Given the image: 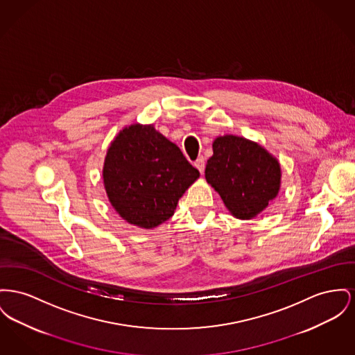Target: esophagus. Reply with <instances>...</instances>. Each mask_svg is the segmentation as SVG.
<instances>
[{
	"label": "esophagus",
	"instance_id": "obj_1",
	"mask_svg": "<svg viewBox=\"0 0 355 355\" xmlns=\"http://www.w3.org/2000/svg\"><path fill=\"white\" fill-rule=\"evenodd\" d=\"M194 166L197 167V168L200 170V173L202 174V173H204V170H205V161H204V158H202V157H200V158L194 162Z\"/></svg>",
	"mask_w": 355,
	"mask_h": 355
}]
</instances>
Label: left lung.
I'll use <instances>...</instances> for the list:
<instances>
[{
	"label": "left lung",
	"instance_id": "1",
	"mask_svg": "<svg viewBox=\"0 0 355 355\" xmlns=\"http://www.w3.org/2000/svg\"><path fill=\"white\" fill-rule=\"evenodd\" d=\"M205 180L230 214L252 220L268 208L280 190L282 167L268 150L243 137L227 134L213 141Z\"/></svg>",
	"mask_w": 355,
	"mask_h": 355
}]
</instances>
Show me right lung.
I'll use <instances>...</instances> for the list:
<instances>
[{
    "instance_id": "obj_1",
    "label": "right lung",
    "mask_w": 355,
    "mask_h": 355,
    "mask_svg": "<svg viewBox=\"0 0 355 355\" xmlns=\"http://www.w3.org/2000/svg\"><path fill=\"white\" fill-rule=\"evenodd\" d=\"M200 177L180 147L153 125L123 127L105 154L103 184L111 207L128 224L153 230L168 220Z\"/></svg>"
}]
</instances>
